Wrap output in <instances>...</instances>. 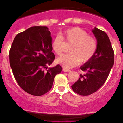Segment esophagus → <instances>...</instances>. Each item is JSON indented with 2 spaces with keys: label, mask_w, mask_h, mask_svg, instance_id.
<instances>
[{
  "label": "esophagus",
  "mask_w": 123,
  "mask_h": 123,
  "mask_svg": "<svg viewBox=\"0 0 123 123\" xmlns=\"http://www.w3.org/2000/svg\"><path fill=\"white\" fill-rule=\"evenodd\" d=\"M63 71L65 72H70L71 70H69V69H66V68H63Z\"/></svg>",
  "instance_id": "1"
}]
</instances>
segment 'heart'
Returning <instances> with one entry per match:
<instances>
[{
    "label": "heart",
    "instance_id": "b5f03b06",
    "mask_svg": "<svg viewBox=\"0 0 123 123\" xmlns=\"http://www.w3.org/2000/svg\"><path fill=\"white\" fill-rule=\"evenodd\" d=\"M71 44L70 53L63 54L57 59V62L69 69L78 65L80 61L86 62L92 58L98 48V42L95 37L80 27L68 29L61 35L55 36L51 42L52 49L55 53L60 55L62 53L65 42Z\"/></svg>",
    "mask_w": 123,
    "mask_h": 123
}]
</instances>
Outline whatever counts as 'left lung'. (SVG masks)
<instances>
[{"label": "left lung", "mask_w": 123, "mask_h": 123, "mask_svg": "<svg viewBox=\"0 0 123 123\" xmlns=\"http://www.w3.org/2000/svg\"><path fill=\"white\" fill-rule=\"evenodd\" d=\"M92 32L98 42V48L91 59L81 66L85 73L72 86L77 94L87 96L101 88L108 78L114 64V51L108 36L104 31L95 28Z\"/></svg>", "instance_id": "left-lung-1"}]
</instances>
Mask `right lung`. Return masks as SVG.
<instances>
[{"label": "right lung", "instance_id": "add662e5", "mask_svg": "<svg viewBox=\"0 0 123 123\" xmlns=\"http://www.w3.org/2000/svg\"><path fill=\"white\" fill-rule=\"evenodd\" d=\"M51 42L47 26H33L18 33L10 49V65L15 79L32 95L49 92L54 77L62 69L60 65L48 69L55 59Z\"/></svg>", "mask_w": 123, "mask_h": 123}]
</instances>
